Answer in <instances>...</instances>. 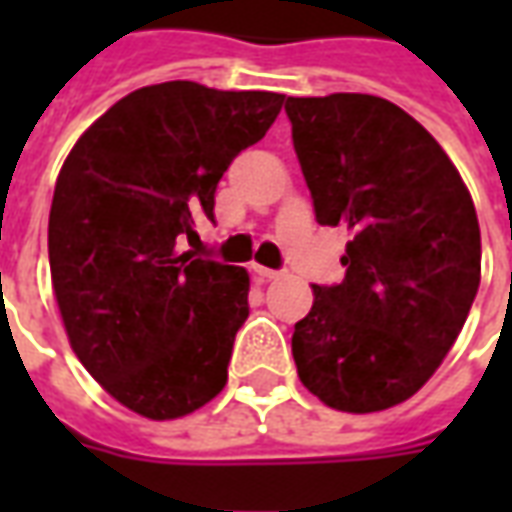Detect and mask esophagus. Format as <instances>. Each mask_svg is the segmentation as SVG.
<instances>
[{"label": "esophagus", "instance_id": "obj_1", "mask_svg": "<svg viewBox=\"0 0 512 512\" xmlns=\"http://www.w3.org/2000/svg\"><path fill=\"white\" fill-rule=\"evenodd\" d=\"M255 268V274L260 279H268V282H271V279H279V277H285V274H282V271H274V268H266V266H252Z\"/></svg>", "mask_w": 512, "mask_h": 512}]
</instances>
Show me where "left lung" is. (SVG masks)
I'll use <instances>...</instances> for the list:
<instances>
[{"label": "left lung", "instance_id": "left-lung-1", "mask_svg": "<svg viewBox=\"0 0 512 512\" xmlns=\"http://www.w3.org/2000/svg\"><path fill=\"white\" fill-rule=\"evenodd\" d=\"M318 224L351 233L340 285H312L296 323L301 384L326 406L370 414L425 384L480 288V224L433 136L386 98L285 101Z\"/></svg>", "mask_w": 512, "mask_h": 512}]
</instances>
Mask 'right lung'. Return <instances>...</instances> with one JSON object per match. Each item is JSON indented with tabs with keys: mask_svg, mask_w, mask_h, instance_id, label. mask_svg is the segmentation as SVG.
Here are the masks:
<instances>
[{
	"mask_svg": "<svg viewBox=\"0 0 512 512\" xmlns=\"http://www.w3.org/2000/svg\"><path fill=\"white\" fill-rule=\"evenodd\" d=\"M282 101L150 84L98 117L62 164L49 213L54 299L87 373L142 417H186L227 384L249 274L180 255L178 241L197 235L194 219H213L219 180Z\"/></svg>",
	"mask_w": 512,
	"mask_h": 512,
	"instance_id": "obj_1",
	"label": "right lung"
}]
</instances>
